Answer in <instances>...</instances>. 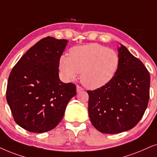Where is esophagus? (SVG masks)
<instances>
[{"instance_id": "1", "label": "esophagus", "mask_w": 157, "mask_h": 157, "mask_svg": "<svg viewBox=\"0 0 157 157\" xmlns=\"http://www.w3.org/2000/svg\"><path fill=\"white\" fill-rule=\"evenodd\" d=\"M83 90V88L81 86H80V85H77V93H79V92H81Z\"/></svg>"}]
</instances>
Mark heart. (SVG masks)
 Masks as SVG:
<instances>
[{
	"label": "heart",
	"instance_id": "b5f03b06",
	"mask_svg": "<svg viewBox=\"0 0 157 157\" xmlns=\"http://www.w3.org/2000/svg\"><path fill=\"white\" fill-rule=\"evenodd\" d=\"M120 65V57L113 49L99 44L72 47L59 59V71L65 80H74L81 73V82L90 89H98L109 83Z\"/></svg>",
	"mask_w": 157,
	"mask_h": 157
}]
</instances>
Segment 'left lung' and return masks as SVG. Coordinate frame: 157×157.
Masks as SVG:
<instances>
[{
	"mask_svg": "<svg viewBox=\"0 0 157 157\" xmlns=\"http://www.w3.org/2000/svg\"><path fill=\"white\" fill-rule=\"evenodd\" d=\"M120 65L109 83L87 90L88 113L93 126L103 133H118L136 126L149 100L150 75L141 60L121 45Z\"/></svg>",
	"mask_w": 157,
	"mask_h": 157,
	"instance_id": "1",
	"label": "left lung"
}]
</instances>
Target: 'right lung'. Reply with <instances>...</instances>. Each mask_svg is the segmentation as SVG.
<instances>
[{
	"instance_id": "add662e5",
	"label": "right lung",
	"mask_w": 157,
	"mask_h": 157,
	"mask_svg": "<svg viewBox=\"0 0 157 157\" xmlns=\"http://www.w3.org/2000/svg\"><path fill=\"white\" fill-rule=\"evenodd\" d=\"M68 41L47 36L31 47L8 77L6 100L14 121L33 133L59 124L76 85L59 80V59Z\"/></svg>"
}]
</instances>
